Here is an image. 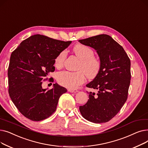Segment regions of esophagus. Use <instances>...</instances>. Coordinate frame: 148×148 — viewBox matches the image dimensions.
Here are the masks:
<instances>
[{"label": "esophagus", "instance_id": "esophagus-1", "mask_svg": "<svg viewBox=\"0 0 148 148\" xmlns=\"http://www.w3.org/2000/svg\"><path fill=\"white\" fill-rule=\"evenodd\" d=\"M68 91L69 92H71V93H75V92H78V90H77V89H68Z\"/></svg>", "mask_w": 148, "mask_h": 148}]
</instances>
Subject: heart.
<instances>
[{"label": "heart", "mask_w": 148, "mask_h": 148, "mask_svg": "<svg viewBox=\"0 0 148 148\" xmlns=\"http://www.w3.org/2000/svg\"><path fill=\"white\" fill-rule=\"evenodd\" d=\"M73 53L80 59L77 69L79 71L71 72L64 71L57 75V80L62 86L69 89H75L85 80V75L88 79H94L99 74L101 62L98 58L94 56V51L90 47L77 44L73 49ZM66 51H60L54 59V65L58 68L63 66L66 58Z\"/></svg>", "instance_id": "obj_1"}]
</instances>
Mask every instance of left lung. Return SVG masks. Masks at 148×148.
I'll list each match as a JSON object with an SVG mask.
<instances>
[{"label":"left lung","mask_w":148,"mask_h":148,"mask_svg":"<svg viewBox=\"0 0 148 148\" xmlns=\"http://www.w3.org/2000/svg\"><path fill=\"white\" fill-rule=\"evenodd\" d=\"M94 48L99 57L101 69L89 88V99L79 109L83 117L96 123H104L118 114L126 102L131 80V62L122 47L109 35L101 34L79 41Z\"/></svg>","instance_id":"obj_1"}]
</instances>
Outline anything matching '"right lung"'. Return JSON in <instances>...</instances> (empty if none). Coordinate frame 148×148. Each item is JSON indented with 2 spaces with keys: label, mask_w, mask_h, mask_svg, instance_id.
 I'll list each match as a JSON object with an SVG mask.
<instances>
[{
  "label": "right lung",
  "mask_w": 148,
  "mask_h": 148,
  "mask_svg": "<svg viewBox=\"0 0 148 148\" xmlns=\"http://www.w3.org/2000/svg\"><path fill=\"white\" fill-rule=\"evenodd\" d=\"M71 43L37 34L23 41L12 52L8 70L9 95L29 119L40 121L49 118L56 111L60 97L67 92L57 83L51 89H44L42 83L54 71L58 54Z\"/></svg>",
  "instance_id": "right-lung-1"
}]
</instances>
